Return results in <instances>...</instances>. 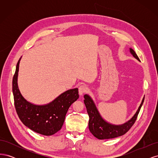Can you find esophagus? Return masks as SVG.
Listing matches in <instances>:
<instances>
[{
    "label": "esophagus",
    "instance_id": "1",
    "mask_svg": "<svg viewBox=\"0 0 158 158\" xmlns=\"http://www.w3.org/2000/svg\"><path fill=\"white\" fill-rule=\"evenodd\" d=\"M88 90V87L84 84H80L78 86V91H79V94L82 95L83 94L85 93Z\"/></svg>",
    "mask_w": 158,
    "mask_h": 158
}]
</instances>
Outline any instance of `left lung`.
<instances>
[{"instance_id": "8db88e82", "label": "left lung", "mask_w": 158, "mask_h": 158, "mask_svg": "<svg viewBox=\"0 0 158 158\" xmlns=\"http://www.w3.org/2000/svg\"><path fill=\"white\" fill-rule=\"evenodd\" d=\"M130 51L132 55L136 59L140 60L135 51L132 49H130ZM84 97V104L85 107H86L87 112L88 113L89 118L88 123L89 131L95 137H96L100 140L110 139V138H116L122 136L127 133L130 130L134 124H135L138 117V114L140 112V108L144 100V98L142 99L140 107H138V111L130 121H128L127 123L124 124V125L117 126L111 125V124L107 123L103 120L102 117L100 116L93 100L91 99L89 95H85Z\"/></svg>"}]
</instances>
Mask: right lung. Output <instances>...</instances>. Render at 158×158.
<instances>
[{
  "instance_id": "right-lung-1",
  "label": "right lung",
  "mask_w": 158,
  "mask_h": 158,
  "mask_svg": "<svg viewBox=\"0 0 158 158\" xmlns=\"http://www.w3.org/2000/svg\"><path fill=\"white\" fill-rule=\"evenodd\" d=\"M18 60L12 80L14 106L23 125L31 130L45 136H51L60 130L70 106L79 98L78 89L66 91L53 102L45 106H35L23 98L18 87Z\"/></svg>"
}]
</instances>
